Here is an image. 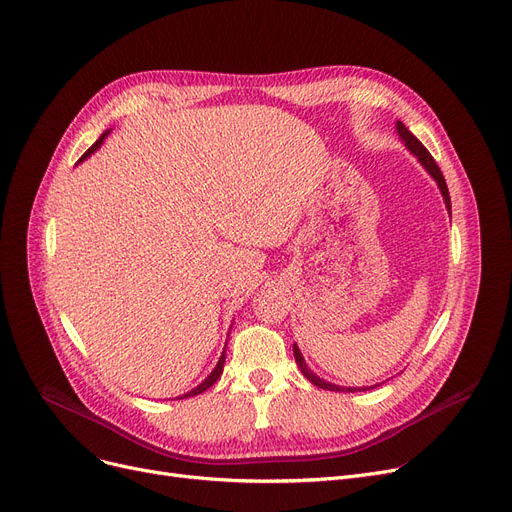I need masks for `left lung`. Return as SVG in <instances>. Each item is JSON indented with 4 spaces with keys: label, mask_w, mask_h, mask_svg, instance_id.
Segmentation results:
<instances>
[{
    "label": "left lung",
    "mask_w": 512,
    "mask_h": 512,
    "mask_svg": "<svg viewBox=\"0 0 512 512\" xmlns=\"http://www.w3.org/2000/svg\"><path fill=\"white\" fill-rule=\"evenodd\" d=\"M397 133H399V138H402L404 142H406V146H408V150L412 152V154H416L418 157V161L425 165V169L435 177V182H437V186H439V190H441V194H443V201H446V207H448V211L452 213V203H450V192H448V186H446V180H443V173H441V169L437 167V163H435V159L431 157V152L420 144V140L414 136L412 131H408V127L402 123V121H397ZM293 351H295V360H297V364H299V368H301V372H303V376L305 379L311 383V385H316V387H320V389H328V391H339V393H353V391H368V389H374V387H379V385H374V387H339V385H332V383H326L324 379H320V376H316L314 372H311L309 368H307V364H305V360H303V355H301V351H299V347L297 345H293Z\"/></svg>",
    "instance_id": "obj_1"
}]
</instances>
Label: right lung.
<instances>
[{"label":"right lung","mask_w":512,"mask_h":512,"mask_svg":"<svg viewBox=\"0 0 512 512\" xmlns=\"http://www.w3.org/2000/svg\"><path fill=\"white\" fill-rule=\"evenodd\" d=\"M106 133H108V131H104V133H102V136H100V140H98V142H96V144H94V146H92V148H90V150H87V152H85V154H83V157H81V159H79V161H83V159H87V157H90V154H92V152H94V150H96V148H100V144H102V140H104V138H106ZM224 362H226V351H224V353H221V358H219V362H217V366H215V370H213V372H211V374H209V376H207V379H205V381H203V383H201V385H198V387H196V389H192V391H188V393H184V395H182V397H194V395H198V393H203V391H207V389H209V387H211V385H215V381H217V379H219V376H221V372H224ZM177 399H180V397H177Z\"/></svg>","instance_id":"obj_1"}]
</instances>
